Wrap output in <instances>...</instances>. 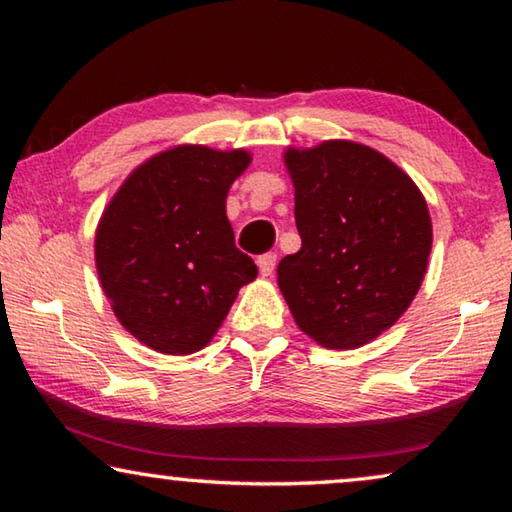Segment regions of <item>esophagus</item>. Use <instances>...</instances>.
I'll return each instance as SVG.
<instances>
[{
    "mask_svg": "<svg viewBox=\"0 0 512 512\" xmlns=\"http://www.w3.org/2000/svg\"><path fill=\"white\" fill-rule=\"evenodd\" d=\"M275 264H277V255L275 253H264L262 257L257 259V266H259V273H262L264 277L273 275L275 271Z\"/></svg>",
    "mask_w": 512,
    "mask_h": 512,
    "instance_id": "34e87169",
    "label": "esophagus"
}]
</instances>
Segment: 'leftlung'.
Wrapping results in <instances>:
<instances>
[{"mask_svg":"<svg viewBox=\"0 0 512 512\" xmlns=\"http://www.w3.org/2000/svg\"><path fill=\"white\" fill-rule=\"evenodd\" d=\"M302 248L277 264L298 327L329 350H352L397 323L431 253L427 201L386 155L329 140L289 149Z\"/></svg>","mask_w":512,"mask_h":512,"instance_id":"1","label":"left lung"}]
</instances>
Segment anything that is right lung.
Wrapping results in <instances>:
<instances>
[{"mask_svg": "<svg viewBox=\"0 0 512 512\" xmlns=\"http://www.w3.org/2000/svg\"><path fill=\"white\" fill-rule=\"evenodd\" d=\"M248 164L241 149L173 146L140 164L101 216L94 259L103 293L155 352L205 348L257 277L225 216L228 189Z\"/></svg>", "mask_w": 512, "mask_h": 512, "instance_id": "right-lung-1", "label": "right lung"}]
</instances>
